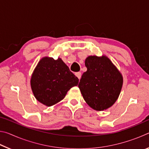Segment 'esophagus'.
Segmentation results:
<instances>
[{"mask_svg": "<svg viewBox=\"0 0 149 149\" xmlns=\"http://www.w3.org/2000/svg\"><path fill=\"white\" fill-rule=\"evenodd\" d=\"M75 75L78 77V79H80L81 77V72H76L75 73Z\"/></svg>", "mask_w": 149, "mask_h": 149, "instance_id": "1", "label": "esophagus"}]
</instances>
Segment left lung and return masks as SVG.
Here are the masks:
<instances>
[{
    "mask_svg": "<svg viewBox=\"0 0 149 149\" xmlns=\"http://www.w3.org/2000/svg\"><path fill=\"white\" fill-rule=\"evenodd\" d=\"M85 65L87 70L83 74L78 85L85 101L97 111L110 108L122 90V74L105 55L89 56Z\"/></svg>",
    "mask_w": 149,
    "mask_h": 149,
    "instance_id": "1",
    "label": "left lung"
}]
</instances>
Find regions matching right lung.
<instances>
[{
	"label": "right lung",
	"instance_id": "right-lung-1",
	"mask_svg": "<svg viewBox=\"0 0 149 149\" xmlns=\"http://www.w3.org/2000/svg\"><path fill=\"white\" fill-rule=\"evenodd\" d=\"M79 79L60 58L45 56L39 60L31 75L30 84L34 97L39 102L51 107L64 99Z\"/></svg>",
	"mask_w": 149,
	"mask_h": 149
}]
</instances>
